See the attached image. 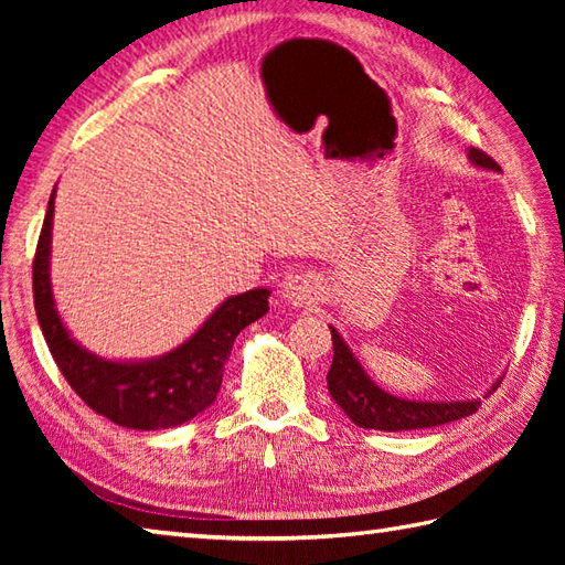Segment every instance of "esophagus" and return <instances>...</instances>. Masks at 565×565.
<instances>
[{
    "instance_id": "1",
    "label": "esophagus",
    "mask_w": 565,
    "mask_h": 565,
    "mask_svg": "<svg viewBox=\"0 0 565 565\" xmlns=\"http://www.w3.org/2000/svg\"><path fill=\"white\" fill-rule=\"evenodd\" d=\"M281 298L294 308H310L320 301V284L313 274H291L281 286Z\"/></svg>"
}]
</instances>
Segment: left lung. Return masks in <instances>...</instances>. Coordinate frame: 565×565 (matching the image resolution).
Returning a JSON list of instances; mask_svg holds the SVG:
<instances>
[{"instance_id":"1","label":"left lung","mask_w":565,"mask_h":565,"mask_svg":"<svg viewBox=\"0 0 565 565\" xmlns=\"http://www.w3.org/2000/svg\"><path fill=\"white\" fill-rule=\"evenodd\" d=\"M468 162L478 170L500 172L495 160H490L486 152L471 148L468 150ZM332 332V364L328 371V391L338 403L344 415L352 419L354 425L364 429H381V431H401V429H423V427H437L454 423L473 415L481 405V398H466V401H411L401 398L383 391L376 381L359 364V359L344 342L342 334L330 326ZM502 379V376H500ZM500 379H495L483 398H488L500 386Z\"/></svg>"}]
</instances>
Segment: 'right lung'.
Returning <instances> with one entry per match:
<instances>
[{
	"label": "right lung",
	"instance_id": "obj_1",
	"mask_svg": "<svg viewBox=\"0 0 565 565\" xmlns=\"http://www.w3.org/2000/svg\"><path fill=\"white\" fill-rule=\"evenodd\" d=\"M55 189L47 201L33 259V303L57 369L94 413L128 429H170L194 419L221 391L233 342L267 316L269 289L227 296L199 330L174 350L150 359H109L72 338L57 313L51 281Z\"/></svg>",
	"mask_w": 565,
	"mask_h": 565
}]
</instances>
